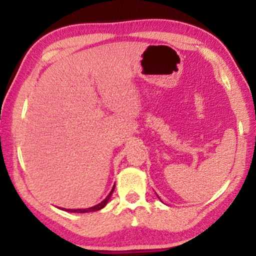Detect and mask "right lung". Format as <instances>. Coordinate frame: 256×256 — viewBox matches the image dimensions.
I'll use <instances>...</instances> for the list:
<instances>
[{
	"label": "right lung",
	"mask_w": 256,
	"mask_h": 256,
	"mask_svg": "<svg viewBox=\"0 0 256 256\" xmlns=\"http://www.w3.org/2000/svg\"><path fill=\"white\" fill-rule=\"evenodd\" d=\"M114 190H115V186H114L112 188V192H110L109 194H108V196L106 198V199L102 201V202H100V204H96V206H94V207H90V208H86V209H64L63 208V210H66V212H98V210H100V209H102L104 207V206L108 204V201H109V199H110V196H112V192H114Z\"/></svg>",
	"instance_id": "obj_1"
}]
</instances>
